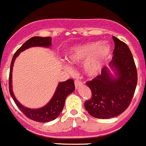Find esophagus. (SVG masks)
I'll return each mask as SVG.
<instances>
[{"label": "esophagus", "instance_id": "34e87169", "mask_svg": "<svg viewBox=\"0 0 146 146\" xmlns=\"http://www.w3.org/2000/svg\"><path fill=\"white\" fill-rule=\"evenodd\" d=\"M82 84V82H81V81L79 80V79H76L74 80V84H75V86H76V88H77L78 86H80Z\"/></svg>", "mask_w": 146, "mask_h": 146}]
</instances>
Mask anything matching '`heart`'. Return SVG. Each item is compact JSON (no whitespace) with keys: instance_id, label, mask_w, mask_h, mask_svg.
<instances>
[{"instance_id":"heart-1","label":"heart","mask_w":146,"mask_h":146,"mask_svg":"<svg viewBox=\"0 0 146 146\" xmlns=\"http://www.w3.org/2000/svg\"><path fill=\"white\" fill-rule=\"evenodd\" d=\"M71 62L79 64L84 62V71L89 76H95L102 69L111 56V47L100 42H93L72 47L68 53Z\"/></svg>"}]
</instances>
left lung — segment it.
<instances>
[{"label": "left lung", "instance_id": "1", "mask_svg": "<svg viewBox=\"0 0 146 146\" xmlns=\"http://www.w3.org/2000/svg\"><path fill=\"white\" fill-rule=\"evenodd\" d=\"M115 47L110 66L116 70L118 77L113 78L107 67L101 74L86 83L92 97L84 107L91 116L97 119H111L122 113L131 104L137 85L138 74L129 47L113 36Z\"/></svg>", "mask_w": 146, "mask_h": 146}]
</instances>
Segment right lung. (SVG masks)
I'll return each instance as SVG.
<instances>
[{"label": "right lung", "instance_id": "1", "mask_svg": "<svg viewBox=\"0 0 146 146\" xmlns=\"http://www.w3.org/2000/svg\"><path fill=\"white\" fill-rule=\"evenodd\" d=\"M51 37H33L25 42L14 54L11 64V70L9 74V92L11 96L15 102L20 110L22 111L26 117L31 120L37 122L46 123L50 121H53L60 114L64 106V102L67 96L73 92L75 89L74 82L72 79H67L65 82H60L57 88L54 96L52 98L50 102L44 107L38 109H30L24 107L15 99L12 91V70L14 61L15 58L21 52L26 49L35 46H41V47H50L51 45Z\"/></svg>", "mask_w": 146, "mask_h": 146}]
</instances>
